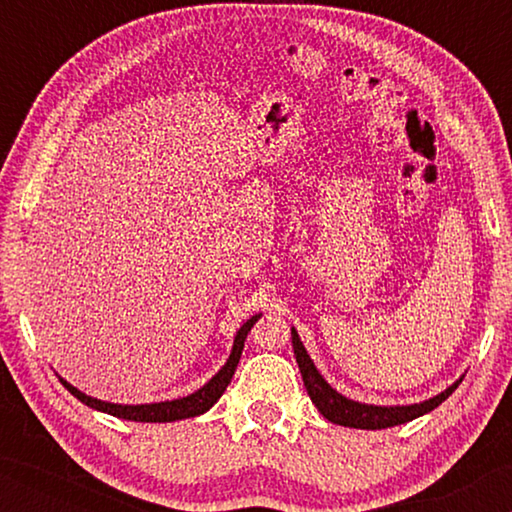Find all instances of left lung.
I'll use <instances>...</instances> for the list:
<instances>
[{"label": "left lung", "mask_w": 512, "mask_h": 512, "mask_svg": "<svg viewBox=\"0 0 512 512\" xmlns=\"http://www.w3.org/2000/svg\"><path fill=\"white\" fill-rule=\"evenodd\" d=\"M291 339H293V354H296L298 368H301L305 390H308V395L313 399L317 411H320L327 421H332V424H339V426L370 428V431H378V428H392L399 424H407V421H414L416 416H424L428 411L436 409L438 404H443L445 399L457 390V385H460L455 383L445 392H440L438 397L426 399V402L421 404H411V407H373V404H358L342 397L337 390H332V387L325 383V378L317 373L313 361H310L308 351H305L301 339H298L296 330H291Z\"/></svg>", "instance_id": "left-lung-1"}]
</instances>
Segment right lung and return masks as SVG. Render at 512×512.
<instances>
[{"mask_svg":"<svg viewBox=\"0 0 512 512\" xmlns=\"http://www.w3.org/2000/svg\"><path fill=\"white\" fill-rule=\"evenodd\" d=\"M257 322V315L250 317L243 327H240L236 334V342H233V351L231 358L226 361L219 373L209 380L202 390H197L195 395L182 397V399H173V402H158V404H137V407H122V404H110V402H101V399H93L79 392L76 387H72L67 380H62V385L67 387L72 395L84 402L86 407L105 411V414H113L117 419H127V421H144V424H163V421H180V419H192V416L204 414V411L211 409L216 404V399L223 395L228 383H231L233 373H236V366L240 361V354H243L245 346V337L252 330V325Z\"/></svg>","mask_w":512,"mask_h":512,"instance_id":"obj_1","label":"right lung"}]
</instances>
